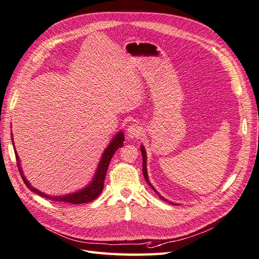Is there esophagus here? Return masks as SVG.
<instances>
[{
	"label": "esophagus",
	"mask_w": 259,
	"mask_h": 259,
	"mask_svg": "<svg viewBox=\"0 0 259 259\" xmlns=\"http://www.w3.org/2000/svg\"><path fill=\"white\" fill-rule=\"evenodd\" d=\"M142 133H143V131H142L141 126H140V124H138V123L130 124V126L127 129V137H128V139H137V138L142 136Z\"/></svg>",
	"instance_id": "obj_1"
}]
</instances>
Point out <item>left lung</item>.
<instances>
[{
  "label": "left lung",
  "mask_w": 259,
  "mask_h": 259,
  "mask_svg": "<svg viewBox=\"0 0 259 259\" xmlns=\"http://www.w3.org/2000/svg\"><path fill=\"white\" fill-rule=\"evenodd\" d=\"M141 153H142V157H143V175H144V179H145L147 184L152 187V189L155 191V193H156L158 196H159V198H160L161 200H163V201H166V202H169V203H171V204H177V203H173V202L169 201L168 199L163 198V197L155 189V187L151 184V182H149V179H148V174H147V164H146V163H147V155H146V151H145V147H144L143 144H141ZM177 205H178V204H177Z\"/></svg>",
  "instance_id": "1"
}]
</instances>
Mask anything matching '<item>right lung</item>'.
Listing matches in <instances>:
<instances>
[{"instance_id": "1", "label": "right lung", "mask_w": 259, "mask_h": 259, "mask_svg": "<svg viewBox=\"0 0 259 259\" xmlns=\"http://www.w3.org/2000/svg\"><path fill=\"white\" fill-rule=\"evenodd\" d=\"M123 141H124L123 132L119 131V132L116 133V136L111 140L110 144L106 146L101 158H100V161L98 163V166H97L93 179H91V181L88 183V184L85 187H82L79 190L74 191V193H71V194L61 195V196H52V195L41 193L40 190L33 187L30 184V182L27 180V178L24 177L22 168H21V164H20V158L17 154V151H16V148H15L14 140H13V133H12V143H13V146H14V149H15V155H16V159H17L18 169H19V172L21 174V178L24 182V184L27 185V187L31 191H33V193H36L37 195H39L41 197H45V198L51 199V200H55V201L66 202V203H72V204H80V203L90 202V201H93V200H95L100 194L102 193L103 186H104V179H105V174H106V171H107V168H108V164H110V161L112 159L114 153L123 145Z\"/></svg>"}]
</instances>
